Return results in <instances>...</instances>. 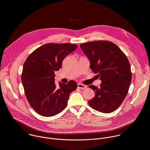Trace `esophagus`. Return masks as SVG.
<instances>
[{"mask_svg":"<svg viewBox=\"0 0 150 150\" xmlns=\"http://www.w3.org/2000/svg\"><path fill=\"white\" fill-rule=\"evenodd\" d=\"M78 88H79V89H82V90H83V89H85L87 88V86L86 85H83V84H82V83H78Z\"/></svg>","mask_w":150,"mask_h":150,"instance_id":"34e87169","label":"esophagus"}]
</instances>
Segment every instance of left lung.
Segmentation results:
<instances>
[{
    "label": "left lung",
    "instance_id": "1",
    "mask_svg": "<svg viewBox=\"0 0 150 150\" xmlns=\"http://www.w3.org/2000/svg\"><path fill=\"white\" fill-rule=\"evenodd\" d=\"M80 47L90 62V69L98 74L101 83L99 88H89L96 96L88 101L93 109L104 113L116 110L125 98L132 80L131 65L120 48L109 41H96Z\"/></svg>",
    "mask_w": 150,
    "mask_h": 150
}]
</instances>
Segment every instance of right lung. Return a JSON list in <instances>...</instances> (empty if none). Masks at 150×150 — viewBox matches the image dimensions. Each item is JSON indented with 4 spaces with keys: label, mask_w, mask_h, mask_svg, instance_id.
<instances>
[{
    "label": "right lung",
    "mask_w": 150,
    "mask_h": 150,
    "mask_svg": "<svg viewBox=\"0 0 150 150\" xmlns=\"http://www.w3.org/2000/svg\"><path fill=\"white\" fill-rule=\"evenodd\" d=\"M70 43H49L35 49L24 62L21 81L27 100L39 115L51 117L66 108L69 94L77 83H54V72L62 67V61L77 48Z\"/></svg>",
    "instance_id": "right-lung-1"
}]
</instances>
